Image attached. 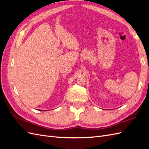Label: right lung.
<instances>
[{
    "instance_id": "1",
    "label": "right lung",
    "mask_w": 149,
    "mask_h": 149,
    "mask_svg": "<svg viewBox=\"0 0 149 149\" xmlns=\"http://www.w3.org/2000/svg\"><path fill=\"white\" fill-rule=\"evenodd\" d=\"M40 111H41V110H40Z\"/></svg>"
}]
</instances>
